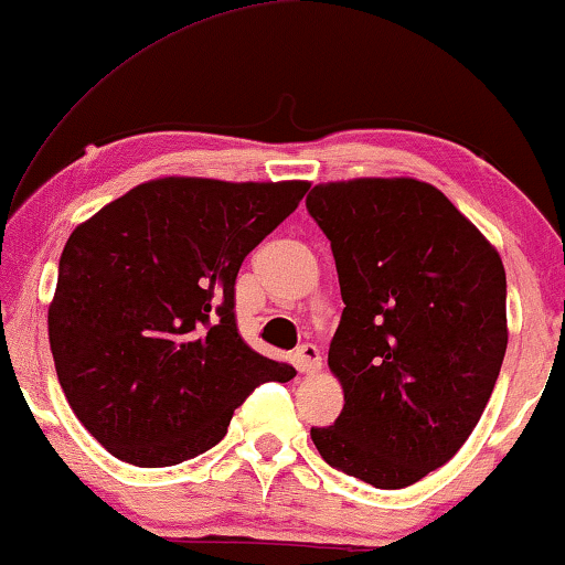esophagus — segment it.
I'll return each instance as SVG.
<instances>
[{"label":"esophagus","instance_id":"esophagus-1","mask_svg":"<svg viewBox=\"0 0 565 565\" xmlns=\"http://www.w3.org/2000/svg\"><path fill=\"white\" fill-rule=\"evenodd\" d=\"M296 358H298V370L303 375H316L321 370V352H319V347H316V344L298 347Z\"/></svg>","mask_w":565,"mask_h":565}]
</instances>
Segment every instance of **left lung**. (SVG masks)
<instances>
[{
    "instance_id": "obj_1",
    "label": "left lung",
    "mask_w": 565,
    "mask_h": 565,
    "mask_svg": "<svg viewBox=\"0 0 565 565\" xmlns=\"http://www.w3.org/2000/svg\"><path fill=\"white\" fill-rule=\"evenodd\" d=\"M344 311L329 347L344 408L321 458L375 489L443 468L476 429L507 352V273L489 238L414 177L321 182L306 198Z\"/></svg>"
}]
</instances>
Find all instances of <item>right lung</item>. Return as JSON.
<instances>
[{
  "label": "right lung",
  "instance_id": "obj_1",
  "mask_svg": "<svg viewBox=\"0 0 565 565\" xmlns=\"http://www.w3.org/2000/svg\"><path fill=\"white\" fill-rule=\"evenodd\" d=\"M308 188L159 177L72 231L49 339L68 406L107 452L177 466L218 445L259 383L296 377L238 337L234 282Z\"/></svg>",
  "mask_w": 565,
  "mask_h": 565
}]
</instances>
